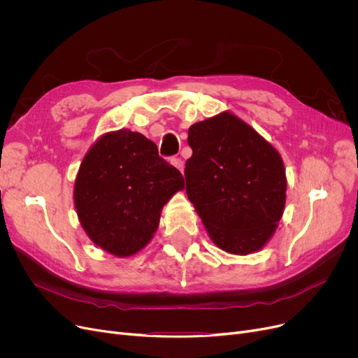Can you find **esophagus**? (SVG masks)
Instances as JSON below:
<instances>
[{
	"label": "esophagus",
	"instance_id": "1",
	"mask_svg": "<svg viewBox=\"0 0 358 358\" xmlns=\"http://www.w3.org/2000/svg\"><path fill=\"white\" fill-rule=\"evenodd\" d=\"M171 164H173L177 169H180L181 173L184 171V161H182L181 158H173V159H171Z\"/></svg>",
	"mask_w": 358,
	"mask_h": 358
}]
</instances>
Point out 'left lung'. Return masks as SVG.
<instances>
[{
  "mask_svg": "<svg viewBox=\"0 0 358 358\" xmlns=\"http://www.w3.org/2000/svg\"><path fill=\"white\" fill-rule=\"evenodd\" d=\"M185 192L216 245L247 255L266 245L286 203V169L277 150L231 113L189 129Z\"/></svg>",
  "mask_w": 358,
  "mask_h": 358,
  "instance_id": "obj_1",
  "label": "left lung"
}]
</instances>
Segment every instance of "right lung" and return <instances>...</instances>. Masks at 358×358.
Returning a JSON list of instances; mask_svg holds the SVG:
<instances>
[{
	"label": "right lung",
	"instance_id": "add662e5",
	"mask_svg": "<svg viewBox=\"0 0 358 358\" xmlns=\"http://www.w3.org/2000/svg\"><path fill=\"white\" fill-rule=\"evenodd\" d=\"M182 189L181 173L152 141L122 129L103 135L84 157L73 201L90 239L129 257L152 239L164 204Z\"/></svg>",
	"mask_w": 358,
	"mask_h": 358
}]
</instances>
